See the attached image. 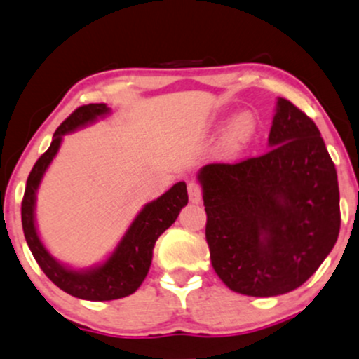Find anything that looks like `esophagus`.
<instances>
[{"instance_id":"obj_1","label":"esophagus","mask_w":359,"mask_h":359,"mask_svg":"<svg viewBox=\"0 0 359 359\" xmlns=\"http://www.w3.org/2000/svg\"><path fill=\"white\" fill-rule=\"evenodd\" d=\"M187 192H189V199H191V203L198 204L201 203V198H203V189H201L199 182H189L187 184Z\"/></svg>"}]
</instances>
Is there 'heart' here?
<instances>
[{
	"label": "heart",
	"instance_id": "heart-1",
	"mask_svg": "<svg viewBox=\"0 0 359 359\" xmlns=\"http://www.w3.org/2000/svg\"><path fill=\"white\" fill-rule=\"evenodd\" d=\"M255 131V119L250 112H242L235 117L224 133L223 143L230 151H237L250 141Z\"/></svg>",
	"mask_w": 359,
	"mask_h": 359
}]
</instances>
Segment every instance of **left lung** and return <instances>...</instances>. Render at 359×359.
Here are the masks:
<instances>
[{"label": "left lung", "mask_w": 359, "mask_h": 359, "mask_svg": "<svg viewBox=\"0 0 359 359\" xmlns=\"http://www.w3.org/2000/svg\"><path fill=\"white\" fill-rule=\"evenodd\" d=\"M264 155L201 168L212 269L231 291L297 290L332 250L341 228L334 161L315 122L279 98Z\"/></svg>", "instance_id": "8db88e82"}]
</instances>
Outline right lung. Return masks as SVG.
<instances>
[{"label": "right lung", "instance_id": "right-lung-1", "mask_svg": "<svg viewBox=\"0 0 359 359\" xmlns=\"http://www.w3.org/2000/svg\"><path fill=\"white\" fill-rule=\"evenodd\" d=\"M109 109L105 104L81 105L62 122L56 129L53 143L44 155L35 161L32 172L27 179L25 194L22 201V226L29 249L34 259L37 261L44 274L57 288L71 294L90 302H107L124 298L133 294L140 288L141 283L147 278L151 264L153 249L158 237L175 222L180 210L187 204L186 182H177L170 191L165 192L158 199L148 203L141 210L140 215L133 222L129 230L114 250V254L102 266L88 271H73L61 266L46 247L42 245L35 230L34 206L35 192L41 184L49 163L56 156L61 140L66 133L74 131L80 126L95 121L97 117L107 114Z\"/></svg>", "mask_w": 359, "mask_h": 359}]
</instances>
